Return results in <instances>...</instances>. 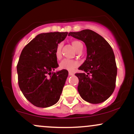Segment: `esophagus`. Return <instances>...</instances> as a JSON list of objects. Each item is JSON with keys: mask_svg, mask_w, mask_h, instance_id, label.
Instances as JSON below:
<instances>
[{"mask_svg": "<svg viewBox=\"0 0 134 134\" xmlns=\"http://www.w3.org/2000/svg\"><path fill=\"white\" fill-rule=\"evenodd\" d=\"M68 74H69V75H70V76H71V75H74V73H73L72 71H69Z\"/></svg>", "mask_w": 134, "mask_h": 134, "instance_id": "34e87169", "label": "esophagus"}]
</instances>
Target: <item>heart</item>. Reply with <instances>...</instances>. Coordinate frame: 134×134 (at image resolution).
Wrapping results in <instances>:
<instances>
[{
  "mask_svg": "<svg viewBox=\"0 0 134 134\" xmlns=\"http://www.w3.org/2000/svg\"><path fill=\"white\" fill-rule=\"evenodd\" d=\"M71 44L73 48L76 51H78L80 49V47H83L82 43L78 40H73L71 42ZM54 55L57 59H61L62 58V54H61V43H58L56 46L55 49ZM79 66V62L75 60L71 59H64L60 63L59 67L63 70H66L69 71H73V70Z\"/></svg>",
  "mask_w": 134,
  "mask_h": 134,
  "instance_id": "b5f03b06",
  "label": "heart"
}]
</instances>
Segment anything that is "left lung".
<instances>
[{"mask_svg": "<svg viewBox=\"0 0 134 134\" xmlns=\"http://www.w3.org/2000/svg\"><path fill=\"white\" fill-rule=\"evenodd\" d=\"M68 35L83 41L87 47L86 60L79 68L83 73L75 74L79 80L80 95L88 103H103L110 97L116 85L117 67L111 47L91 30L70 32Z\"/></svg>", "mask_w": 134, "mask_h": 134, "instance_id": "8db88e82", "label": "left lung"}]
</instances>
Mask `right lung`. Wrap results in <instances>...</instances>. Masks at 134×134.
<instances>
[{
    "instance_id": "1",
    "label": "right lung",
    "mask_w": 134,
    "mask_h": 134,
    "mask_svg": "<svg viewBox=\"0 0 134 134\" xmlns=\"http://www.w3.org/2000/svg\"><path fill=\"white\" fill-rule=\"evenodd\" d=\"M68 34H39L21 53L17 64L19 87L26 99L37 107H49L59 99L68 71L52 72L59 66L54 52Z\"/></svg>"
}]
</instances>
